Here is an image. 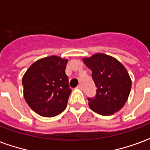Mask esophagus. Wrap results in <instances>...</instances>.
<instances>
[{
    "label": "esophagus",
    "mask_w": 150,
    "mask_h": 150,
    "mask_svg": "<svg viewBox=\"0 0 150 150\" xmlns=\"http://www.w3.org/2000/svg\"><path fill=\"white\" fill-rule=\"evenodd\" d=\"M76 88H77V89H82V85H81V84H79V85L76 87Z\"/></svg>",
    "instance_id": "esophagus-1"
}]
</instances>
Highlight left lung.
<instances>
[{
	"label": "left lung",
	"instance_id": "8db88e82",
	"mask_svg": "<svg viewBox=\"0 0 150 150\" xmlns=\"http://www.w3.org/2000/svg\"><path fill=\"white\" fill-rule=\"evenodd\" d=\"M83 63L92 71L96 96L88 98L91 110L110 116L122 109L132 88V80L127 69L117 59L103 53L83 58Z\"/></svg>",
	"mask_w": 150,
	"mask_h": 150
}]
</instances>
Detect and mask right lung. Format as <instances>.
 I'll use <instances>...</instances> for the list:
<instances>
[{
	"label": "right lung",
	"mask_w": 150,
	"mask_h": 150,
	"mask_svg": "<svg viewBox=\"0 0 150 150\" xmlns=\"http://www.w3.org/2000/svg\"><path fill=\"white\" fill-rule=\"evenodd\" d=\"M68 59L56 55L33 62L23 76V96L29 106L45 117H55L67 107L71 89L65 69Z\"/></svg>",
	"instance_id": "obj_1"
}]
</instances>
